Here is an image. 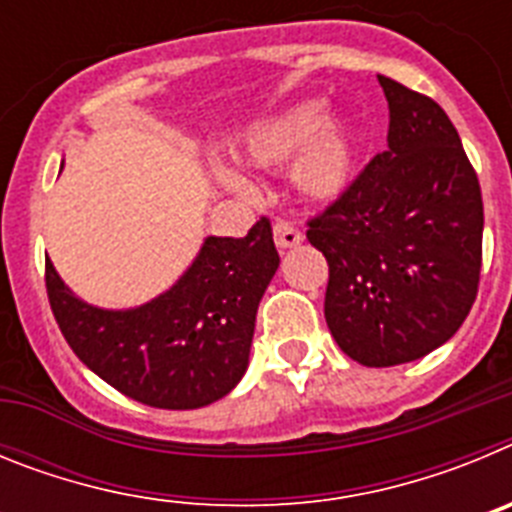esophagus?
I'll use <instances>...</instances> for the list:
<instances>
[{
    "instance_id": "1",
    "label": "esophagus",
    "mask_w": 512,
    "mask_h": 512,
    "mask_svg": "<svg viewBox=\"0 0 512 512\" xmlns=\"http://www.w3.org/2000/svg\"><path fill=\"white\" fill-rule=\"evenodd\" d=\"M274 243L277 248H295L302 243V230L297 228L295 223H289V220H274Z\"/></svg>"
}]
</instances>
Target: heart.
I'll use <instances>...</instances> for the list:
<instances>
[{
	"mask_svg": "<svg viewBox=\"0 0 512 512\" xmlns=\"http://www.w3.org/2000/svg\"><path fill=\"white\" fill-rule=\"evenodd\" d=\"M235 156L256 169H282L289 160V182L310 202L336 200L346 189L354 166V148L341 122H323L318 102H302L256 122L235 143ZM228 187L246 189L225 171Z\"/></svg>",
	"mask_w": 512,
	"mask_h": 512,
	"instance_id": "heart-1",
	"label": "heart"
}]
</instances>
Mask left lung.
Returning a JSON list of instances; mask_svg holds the SVG:
<instances>
[{
    "label": "left lung",
    "instance_id": "obj_1",
    "mask_svg": "<svg viewBox=\"0 0 512 512\" xmlns=\"http://www.w3.org/2000/svg\"><path fill=\"white\" fill-rule=\"evenodd\" d=\"M390 104L387 151L307 220L328 261L325 323L343 354L397 366L431 354L477 297L485 207L449 115L379 76Z\"/></svg>",
    "mask_w": 512,
    "mask_h": 512
}]
</instances>
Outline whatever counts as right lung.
Returning a JSON list of instances; mask_svg holds the SVG:
<instances>
[{"label":"right lung","instance_id":"add662e5","mask_svg":"<svg viewBox=\"0 0 512 512\" xmlns=\"http://www.w3.org/2000/svg\"><path fill=\"white\" fill-rule=\"evenodd\" d=\"M277 266L261 217L246 238H207L184 277L135 310L81 302L48 259L45 289L63 338L97 377L151 408L194 410L246 374L256 310Z\"/></svg>","mask_w":512,"mask_h":512}]
</instances>
